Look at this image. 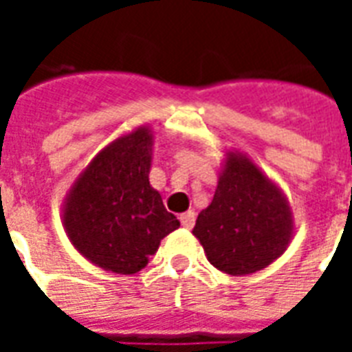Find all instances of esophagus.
<instances>
[{
    "label": "esophagus",
    "instance_id": "obj_1",
    "mask_svg": "<svg viewBox=\"0 0 352 352\" xmlns=\"http://www.w3.org/2000/svg\"><path fill=\"white\" fill-rule=\"evenodd\" d=\"M194 222H196V213L194 211H186V213L181 214V224H183L184 228L190 230L194 226Z\"/></svg>",
    "mask_w": 352,
    "mask_h": 352
}]
</instances>
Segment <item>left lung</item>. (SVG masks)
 Returning <instances> with one entry per match:
<instances>
[{"label": "left lung", "instance_id": "left-lung-1", "mask_svg": "<svg viewBox=\"0 0 352 352\" xmlns=\"http://www.w3.org/2000/svg\"><path fill=\"white\" fill-rule=\"evenodd\" d=\"M192 234L217 270L249 275L287 251L294 219L279 186L247 154L228 151L213 201L201 209Z\"/></svg>", "mask_w": 352, "mask_h": 352}]
</instances>
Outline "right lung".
<instances>
[{"instance_id": "obj_1", "label": "right lung", "mask_w": 352, "mask_h": 352, "mask_svg": "<svg viewBox=\"0 0 352 352\" xmlns=\"http://www.w3.org/2000/svg\"><path fill=\"white\" fill-rule=\"evenodd\" d=\"M154 135L139 126L103 146L67 192L62 222L73 247L105 272H141L181 226L148 181Z\"/></svg>"}]
</instances>
